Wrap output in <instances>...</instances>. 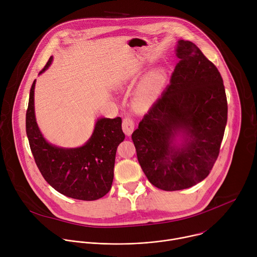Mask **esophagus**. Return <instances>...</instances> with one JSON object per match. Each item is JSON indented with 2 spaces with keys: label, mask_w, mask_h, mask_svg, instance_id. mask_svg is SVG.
<instances>
[{
  "label": "esophagus",
  "mask_w": 257,
  "mask_h": 257,
  "mask_svg": "<svg viewBox=\"0 0 257 257\" xmlns=\"http://www.w3.org/2000/svg\"><path fill=\"white\" fill-rule=\"evenodd\" d=\"M134 127H135L134 121H133L130 117H125V118L123 119L122 129H123L124 133H125L127 136H130V135L132 134V132L134 131Z\"/></svg>",
  "instance_id": "34e87169"
}]
</instances>
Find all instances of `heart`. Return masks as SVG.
I'll return each instance as SVG.
<instances>
[{
    "instance_id": "heart-1",
    "label": "heart",
    "mask_w": 257,
    "mask_h": 257,
    "mask_svg": "<svg viewBox=\"0 0 257 257\" xmlns=\"http://www.w3.org/2000/svg\"><path fill=\"white\" fill-rule=\"evenodd\" d=\"M166 80L165 72L161 69L155 70L139 83L135 95L134 105L138 109L149 108L157 99Z\"/></svg>"
}]
</instances>
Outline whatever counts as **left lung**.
<instances>
[{
    "instance_id": "left-lung-1",
    "label": "left lung",
    "mask_w": 257,
    "mask_h": 257,
    "mask_svg": "<svg viewBox=\"0 0 257 257\" xmlns=\"http://www.w3.org/2000/svg\"><path fill=\"white\" fill-rule=\"evenodd\" d=\"M170 84L132 134L142 171L165 191L204 180L219 153L228 119L223 78L191 42L178 41Z\"/></svg>"
}]
</instances>
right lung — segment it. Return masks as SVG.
I'll return each instance as SVG.
<instances>
[{
	"instance_id": "right-lung-1",
	"label": "right lung",
	"mask_w": 257,
	"mask_h": 257,
	"mask_svg": "<svg viewBox=\"0 0 257 257\" xmlns=\"http://www.w3.org/2000/svg\"><path fill=\"white\" fill-rule=\"evenodd\" d=\"M51 57L40 72L52 64ZM32 83L26 112V134L36 166L45 180L61 194L79 200H96L112 187L118 145L124 140L122 119L99 118L90 138L79 148L65 149L54 145L43 136L34 113Z\"/></svg>"
}]
</instances>
